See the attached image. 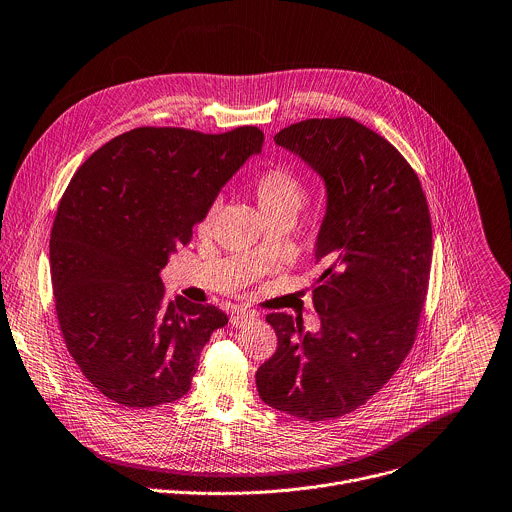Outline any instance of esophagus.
<instances>
[{"mask_svg":"<svg viewBox=\"0 0 512 512\" xmlns=\"http://www.w3.org/2000/svg\"><path fill=\"white\" fill-rule=\"evenodd\" d=\"M256 320V314L254 312H248V310H234L232 314H230V324L234 326V328H244V326H248L250 322H254Z\"/></svg>","mask_w":512,"mask_h":512,"instance_id":"obj_1","label":"esophagus"}]
</instances>
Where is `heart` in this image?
Returning <instances> with one entry per match:
<instances>
[{
  "label": "heart",
  "instance_id": "heart-1",
  "mask_svg": "<svg viewBox=\"0 0 512 512\" xmlns=\"http://www.w3.org/2000/svg\"><path fill=\"white\" fill-rule=\"evenodd\" d=\"M252 192H254V198H256V204H258V210L262 216H272V214L296 216L306 200V188H304L302 178L284 166H274L270 170H264L254 180ZM216 212H218V204H212L204 212V216L198 224L200 234H208L212 230Z\"/></svg>",
  "mask_w": 512,
  "mask_h": 512
}]
</instances>
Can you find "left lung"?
<instances>
[{
  "instance_id": "1",
  "label": "left lung",
  "mask_w": 512,
  "mask_h": 512,
  "mask_svg": "<svg viewBox=\"0 0 512 512\" xmlns=\"http://www.w3.org/2000/svg\"><path fill=\"white\" fill-rule=\"evenodd\" d=\"M276 146L298 156L326 188L314 244L316 332L284 312L266 316L278 348L256 372L260 398L320 422L362 406L412 348L424 306L432 224L418 176L400 152L352 118L304 120Z\"/></svg>"
}]
</instances>
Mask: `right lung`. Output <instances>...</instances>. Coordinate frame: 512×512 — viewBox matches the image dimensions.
Wrapping results in <instances>:
<instances>
[{
  "mask_svg": "<svg viewBox=\"0 0 512 512\" xmlns=\"http://www.w3.org/2000/svg\"><path fill=\"white\" fill-rule=\"evenodd\" d=\"M264 134L136 128L94 152L62 196L50 238L60 328L84 376L110 400L150 408L182 398L200 352L228 316L168 302L170 256Z\"/></svg>",
  "mask_w": 512,
  "mask_h": 512,
  "instance_id": "1",
  "label": "right lung"
}]
</instances>
